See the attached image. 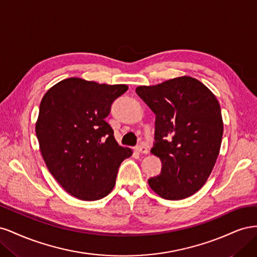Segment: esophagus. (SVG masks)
I'll list each match as a JSON object with an SVG mask.
<instances>
[{"mask_svg": "<svg viewBox=\"0 0 257 257\" xmlns=\"http://www.w3.org/2000/svg\"><path fill=\"white\" fill-rule=\"evenodd\" d=\"M135 149H136L137 152L142 153V154H148V153H149V150H148V148L145 145H139V146H137L135 148Z\"/></svg>", "mask_w": 257, "mask_h": 257, "instance_id": "1", "label": "esophagus"}]
</instances>
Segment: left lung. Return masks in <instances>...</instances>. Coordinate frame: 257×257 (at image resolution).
<instances>
[{"instance_id":"obj_1","label":"left lung","mask_w":257,"mask_h":257,"mask_svg":"<svg viewBox=\"0 0 257 257\" xmlns=\"http://www.w3.org/2000/svg\"><path fill=\"white\" fill-rule=\"evenodd\" d=\"M136 93L155 113L151 152L162 161L161 174L148 180L165 199L189 197L211 174L223 136L220 104L204 83L189 76Z\"/></svg>"}]
</instances>
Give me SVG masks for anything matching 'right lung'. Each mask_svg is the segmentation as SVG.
Segmentation results:
<instances>
[{
	"mask_svg": "<svg viewBox=\"0 0 257 257\" xmlns=\"http://www.w3.org/2000/svg\"><path fill=\"white\" fill-rule=\"evenodd\" d=\"M125 84H105L80 78L58 82L44 95L36 136L43 159L54 179L72 196L97 200L115 184L121 163L132 150L115 142L105 121Z\"/></svg>",
	"mask_w": 257,
	"mask_h": 257,
	"instance_id": "right-lung-1",
	"label": "right lung"
}]
</instances>
